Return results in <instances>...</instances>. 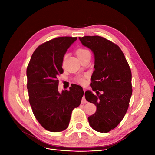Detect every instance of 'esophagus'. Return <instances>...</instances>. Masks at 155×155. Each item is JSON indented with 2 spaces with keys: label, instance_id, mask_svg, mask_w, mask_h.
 <instances>
[{
  "label": "esophagus",
  "instance_id": "obj_1",
  "mask_svg": "<svg viewBox=\"0 0 155 155\" xmlns=\"http://www.w3.org/2000/svg\"><path fill=\"white\" fill-rule=\"evenodd\" d=\"M83 91H84V92L85 91V89H83ZM86 103H87V100H85V96H84L83 97H82V100H81V104H86Z\"/></svg>",
  "mask_w": 155,
  "mask_h": 155
}]
</instances>
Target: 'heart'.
<instances>
[{
    "mask_svg": "<svg viewBox=\"0 0 155 155\" xmlns=\"http://www.w3.org/2000/svg\"><path fill=\"white\" fill-rule=\"evenodd\" d=\"M76 54H77L78 56V58H79L83 57V56H84V55H87V54H90V51H89L87 49H85V48H79V49H78L77 50ZM66 58H67V55L64 56V59H66ZM76 79L77 82L79 83H80V84H84V83H85V76H78L76 78Z\"/></svg>",
    "mask_w": 155,
    "mask_h": 155,
    "instance_id": "obj_1",
    "label": "heart"
}]
</instances>
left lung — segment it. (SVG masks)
Listing matches in <instances>:
<instances>
[{"label": "left lung", "instance_id": "left-lung-1", "mask_svg": "<svg viewBox=\"0 0 155 155\" xmlns=\"http://www.w3.org/2000/svg\"><path fill=\"white\" fill-rule=\"evenodd\" d=\"M79 39L92 51L95 59L91 86L97 95L90 91L85 95L97 109L88 122L97 132L108 133L121 122L128 109L133 92L131 70L122 51L110 41L97 35Z\"/></svg>", "mask_w": 155, "mask_h": 155}]
</instances>
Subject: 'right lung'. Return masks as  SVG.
Segmentation results:
<instances>
[{
	"instance_id": "1",
	"label": "right lung",
	"mask_w": 155,
	"mask_h": 155,
	"mask_svg": "<svg viewBox=\"0 0 155 155\" xmlns=\"http://www.w3.org/2000/svg\"><path fill=\"white\" fill-rule=\"evenodd\" d=\"M77 37H60L39 45L33 53L26 70L29 101L35 118L46 130L60 132L69 125L72 112L79 107L84 92L72 84L59 92L58 79L67 49Z\"/></svg>"
}]
</instances>
